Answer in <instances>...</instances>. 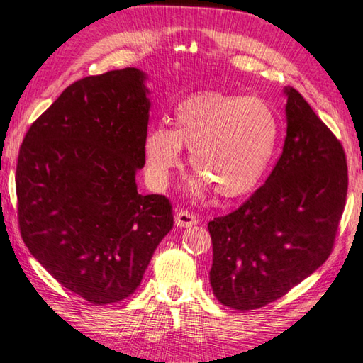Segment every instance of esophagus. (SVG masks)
I'll return each mask as SVG.
<instances>
[{
	"instance_id": "obj_1",
	"label": "esophagus",
	"mask_w": 363,
	"mask_h": 363,
	"mask_svg": "<svg viewBox=\"0 0 363 363\" xmlns=\"http://www.w3.org/2000/svg\"><path fill=\"white\" fill-rule=\"evenodd\" d=\"M174 220H176V225L181 227V229H182V227L196 225V223H199V218H196L194 213L186 211V210H179L176 213Z\"/></svg>"
}]
</instances>
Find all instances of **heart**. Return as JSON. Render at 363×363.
I'll return each mask as SVG.
<instances>
[{
	"label": "heart",
	"mask_w": 363,
	"mask_h": 363,
	"mask_svg": "<svg viewBox=\"0 0 363 363\" xmlns=\"http://www.w3.org/2000/svg\"><path fill=\"white\" fill-rule=\"evenodd\" d=\"M279 118L267 102L210 91L177 104L174 130L155 126L147 133V174L157 187H167L182 164V147L192 150L190 164L201 177L195 194L211 186L225 199L253 190L266 173L279 140Z\"/></svg>",
	"instance_id": "b5f03b06"
}]
</instances>
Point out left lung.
I'll return each mask as SVG.
<instances>
[{
    "mask_svg": "<svg viewBox=\"0 0 363 363\" xmlns=\"http://www.w3.org/2000/svg\"><path fill=\"white\" fill-rule=\"evenodd\" d=\"M286 96L284 152L266 184L208 224L210 281L232 309L274 303L327 261L347 195L342 145L294 88Z\"/></svg>",
    "mask_w": 363,
    "mask_h": 363,
    "instance_id": "8db88e82",
    "label": "left lung"
}]
</instances>
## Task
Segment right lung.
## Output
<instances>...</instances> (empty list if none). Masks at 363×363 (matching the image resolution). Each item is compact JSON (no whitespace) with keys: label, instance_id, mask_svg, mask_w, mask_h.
Wrapping results in <instances>:
<instances>
[{"label":"right lung","instance_id":"right-lung-1","mask_svg":"<svg viewBox=\"0 0 363 363\" xmlns=\"http://www.w3.org/2000/svg\"><path fill=\"white\" fill-rule=\"evenodd\" d=\"M134 67L70 84L23 139L21 235L67 290L102 306L131 296L173 227L164 195L138 192L150 99Z\"/></svg>","mask_w":363,"mask_h":363}]
</instances>
